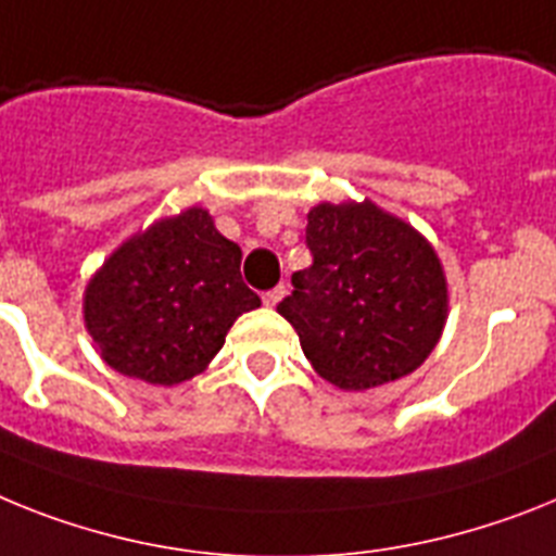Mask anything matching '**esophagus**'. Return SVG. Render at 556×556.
<instances>
[{"instance_id":"esophagus-1","label":"esophagus","mask_w":556,"mask_h":556,"mask_svg":"<svg viewBox=\"0 0 556 556\" xmlns=\"http://www.w3.org/2000/svg\"><path fill=\"white\" fill-rule=\"evenodd\" d=\"M282 296H286V286H277V288H270V291L263 293V302L268 307H274L279 300H282Z\"/></svg>"}]
</instances>
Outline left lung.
<instances>
[{
  "label": "left lung",
  "instance_id": "8db88e82",
  "mask_svg": "<svg viewBox=\"0 0 556 556\" xmlns=\"http://www.w3.org/2000/svg\"><path fill=\"white\" fill-rule=\"evenodd\" d=\"M314 263L293 274L277 311L321 379L367 390L421 367L446 321V279L413 226L365 203L307 214Z\"/></svg>",
  "mask_w": 556,
  "mask_h": 556
}]
</instances>
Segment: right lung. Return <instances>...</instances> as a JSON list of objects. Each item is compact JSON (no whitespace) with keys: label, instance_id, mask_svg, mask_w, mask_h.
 Segmentation results:
<instances>
[{"label":"right lung","instance_id":"add662e5","mask_svg":"<svg viewBox=\"0 0 556 556\" xmlns=\"http://www.w3.org/2000/svg\"><path fill=\"white\" fill-rule=\"evenodd\" d=\"M240 260V245L203 208H186L124 242L84 293V321L101 358L147 384L198 376L237 316L260 307Z\"/></svg>","mask_w":556,"mask_h":556}]
</instances>
